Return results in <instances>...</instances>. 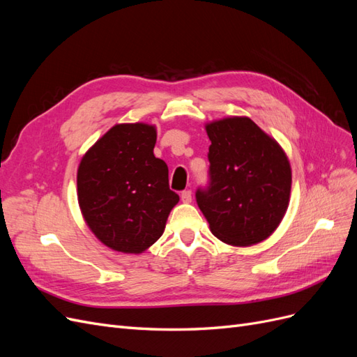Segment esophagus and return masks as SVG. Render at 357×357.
Masks as SVG:
<instances>
[{
	"mask_svg": "<svg viewBox=\"0 0 357 357\" xmlns=\"http://www.w3.org/2000/svg\"><path fill=\"white\" fill-rule=\"evenodd\" d=\"M181 201L185 202V204H189V202H192V192H190V190H185V192H181Z\"/></svg>",
	"mask_w": 357,
	"mask_h": 357,
	"instance_id": "obj_1",
	"label": "esophagus"
}]
</instances>
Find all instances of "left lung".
<instances>
[{
	"label": "left lung",
	"mask_w": 357,
	"mask_h": 357,
	"mask_svg": "<svg viewBox=\"0 0 357 357\" xmlns=\"http://www.w3.org/2000/svg\"><path fill=\"white\" fill-rule=\"evenodd\" d=\"M210 186L197 202L214 236L235 247L266 240L282 223L290 201L291 168L273 137L247 116L205 123Z\"/></svg>",
	"instance_id": "obj_1"
}]
</instances>
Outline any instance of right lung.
Wrapping results in <instances>:
<instances>
[{"label":"right lung","instance_id":"right-lung-1","mask_svg":"<svg viewBox=\"0 0 357 357\" xmlns=\"http://www.w3.org/2000/svg\"><path fill=\"white\" fill-rule=\"evenodd\" d=\"M156 126L117 123L80 160L77 199L86 225L114 252L139 255L164 234L180 201L168 167L155 158Z\"/></svg>","mask_w":357,"mask_h":357}]
</instances>
